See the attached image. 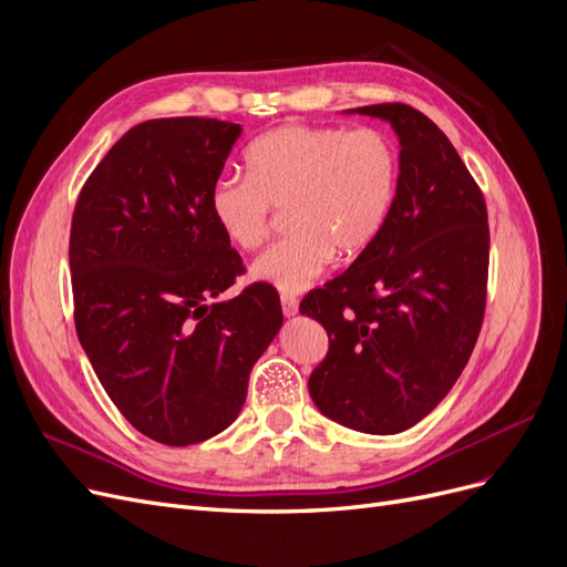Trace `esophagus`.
I'll list each match as a JSON object with an SVG mask.
<instances>
[{
  "mask_svg": "<svg viewBox=\"0 0 567 567\" xmlns=\"http://www.w3.org/2000/svg\"><path fill=\"white\" fill-rule=\"evenodd\" d=\"M281 310L286 317H296L298 315V298L281 293Z\"/></svg>",
  "mask_w": 567,
  "mask_h": 567,
  "instance_id": "34e87169",
  "label": "esophagus"
}]
</instances>
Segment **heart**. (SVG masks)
Returning <instances> with one entry per match:
<instances>
[{
	"label": "heart",
	"mask_w": 567,
	"mask_h": 567,
	"mask_svg": "<svg viewBox=\"0 0 567 567\" xmlns=\"http://www.w3.org/2000/svg\"><path fill=\"white\" fill-rule=\"evenodd\" d=\"M246 179L221 177L210 217L236 250H257L271 210H286L284 241L257 257L250 274L281 293L310 288L333 262L352 260L381 236L398 198L400 151L379 127L286 125L246 148Z\"/></svg>",
	"instance_id": "1"
}]
</instances>
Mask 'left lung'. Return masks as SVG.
Listing matches in <instances>:
<instances>
[{
  "instance_id": "1",
  "label": "left lung",
  "mask_w": 567,
  "mask_h": 567,
  "mask_svg": "<svg viewBox=\"0 0 567 567\" xmlns=\"http://www.w3.org/2000/svg\"><path fill=\"white\" fill-rule=\"evenodd\" d=\"M348 113L381 117L398 132L400 184L371 248L300 302L329 333L307 385L331 421L394 435L431 414L468 364L487 300V205L421 111L375 104Z\"/></svg>"
}]
</instances>
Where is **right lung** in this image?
<instances>
[{
    "label": "right lung",
    "mask_w": 567,
    "mask_h": 567,
    "mask_svg": "<svg viewBox=\"0 0 567 567\" xmlns=\"http://www.w3.org/2000/svg\"><path fill=\"white\" fill-rule=\"evenodd\" d=\"M238 136L215 117L146 120L94 167L73 213L78 338L120 414L169 447L231 425L284 323L265 284L208 305L244 271L208 205Z\"/></svg>",
    "instance_id": "1"
}]
</instances>
